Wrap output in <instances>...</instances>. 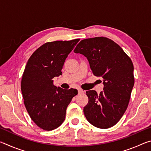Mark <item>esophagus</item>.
<instances>
[{
  "label": "esophagus",
  "instance_id": "1",
  "mask_svg": "<svg viewBox=\"0 0 151 151\" xmlns=\"http://www.w3.org/2000/svg\"><path fill=\"white\" fill-rule=\"evenodd\" d=\"M78 94H81V93H85V91H84L83 90H82V89H78Z\"/></svg>",
  "mask_w": 151,
  "mask_h": 151
}]
</instances>
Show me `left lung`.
<instances>
[{
	"label": "left lung",
	"mask_w": 151,
	"mask_h": 151,
	"mask_svg": "<svg viewBox=\"0 0 151 151\" xmlns=\"http://www.w3.org/2000/svg\"><path fill=\"white\" fill-rule=\"evenodd\" d=\"M87 58L94 76L103 78L100 94L86 92L88 103L83 111L87 121L99 129L118 122L126 111L134 83V66L120 46L106 37L82 40L74 50Z\"/></svg>",
	"instance_id": "obj_1"
}]
</instances>
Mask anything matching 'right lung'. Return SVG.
Instances as JSON below:
<instances>
[{
	"label": "right lung",
	"instance_id": "add662e5",
	"mask_svg": "<svg viewBox=\"0 0 151 151\" xmlns=\"http://www.w3.org/2000/svg\"><path fill=\"white\" fill-rule=\"evenodd\" d=\"M79 39L48 42L30 56L21 80L24 106L33 122L45 131H52L65 119L66 108L76 89L65 90L53 84V78L62 75L66 57Z\"/></svg>",
	"mask_w": 151,
	"mask_h": 151
}]
</instances>
